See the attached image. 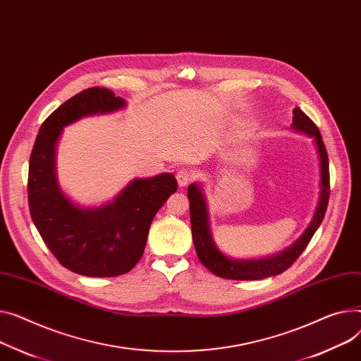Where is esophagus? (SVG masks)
<instances>
[{
	"label": "esophagus",
	"instance_id": "esophagus-1",
	"mask_svg": "<svg viewBox=\"0 0 361 361\" xmlns=\"http://www.w3.org/2000/svg\"><path fill=\"white\" fill-rule=\"evenodd\" d=\"M176 177H177V181H178V185L180 187H185V185H188L191 183V180L195 178V174L191 173L190 170H185V168H183V170H178Z\"/></svg>",
	"mask_w": 361,
	"mask_h": 361
}]
</instances>
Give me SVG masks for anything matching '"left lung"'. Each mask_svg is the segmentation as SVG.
I'll return each instance as SVG.
<instances>
[{"instance_id": "obj_1", "label": "left lung", "mask_w": 361, "mask_h": 361, "mask_svg": "<svg viewBox=\"0 0 361 361\" xmlns=\"http://www.w3.org/2000/svg\"><path fill=\"white\" fill-rule=\"evenodd\" d=\"M292 126L296 130L305 132L315 137L319 159H321V199L317 207L314 219L305 231V233L298 241L286 251L279 255L262 258V259H232L224 255L218 247L214 245L210 229H209V218L206 200L202 195V190L197 184L188 185L187 196L190 200V222H191V233H193V243L197 252L199 259L203 266L210 270L213 274L222 279L231 280H259L270 276L281 274L289 269L292 264L300 257L307 244L310 243L312 236L317 232L322 219L325 216L328 200H329V164L328 154L325 149V143L322 140L321 132L318 126L299 109L293 110V123Z\"/></svg>"}]
</instances>
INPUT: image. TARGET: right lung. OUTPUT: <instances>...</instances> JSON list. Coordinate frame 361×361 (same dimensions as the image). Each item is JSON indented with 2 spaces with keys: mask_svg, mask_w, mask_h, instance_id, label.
Masks as SVG:
<instances>
[{
  "mask_svg": "<svg viewBox=\"0 0 361 361\" xmlns=\"http://www.w3.org/2000/svg\"><path fill=\"white\" fill-rule=\"evenodd\" d=\"M126 102L104 87H91L61 104L40 126L29 161V209L43 243L71 271L114 277L130 271L147 245L149 226L166 199L177 191L173 174L133 180L111 203L82 209L59 188L56 142L69 123L122 109Z\"/></svg>",
  "mask_w": 361,
  "mask_h": 361,
  "instance_id": "1",
  "label": "right lung"
}]
</instances>
